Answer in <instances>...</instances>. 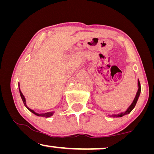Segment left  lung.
I'll use <instances>...</instances> for the list:
<instances>
[{
	"label": "left lung",
	"mask_w": 154,
	"mask_h": 154,
	"mask_svg": "<svg viewBox=\"0 0 154 154\" xmlns=\"http://www.w3.org/2000/svg\"><path fill=\"white\" fill-rule=\"evenodd\" d=\"M138 92H137V93H136L135 98H134V101L132 102V103L131 104V106L129 107V108L127 109L125 112H122V113H121V114H116H116H114V115H112V116H113V117H122V116H123L124 115H126V114L130 113L131 111L132 110V109L134 108V107H135L136 103H137L138 97H139V96H140V91H141V88H140V82H139V80L138 81Z\"/></svg>",
	"instance_id": "8db88e82"
}]
</instances>
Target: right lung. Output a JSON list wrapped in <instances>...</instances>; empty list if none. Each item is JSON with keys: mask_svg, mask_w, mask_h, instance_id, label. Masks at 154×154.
<instances>
[{"mask_svg": "<svg viewBox=\"0 0 154 154\" xmlns=\"http://www.w3.org/2000/svg\"><path fill=\"white\" fill-rule=\"evenodd\" d=\"M19 91H20V97H21V98H22V100H23V103H24V106H25L26 107V108H27L29 111L31 112H32V113H33V114H35V115L39 116H42V117H49V116H52V115H53V112H47V113H45V114H38V113H35V112H34V111L33 110V109H31L30 108H29L28 107L26 106V101H25V98H24V95L23 94V93H22V92L20 91V87H19Z\"/></svg>", "mask_w": 154, "mask_h": 154, "instance_id": "right-lung-1", "label": "right lung"}]
</instances>
